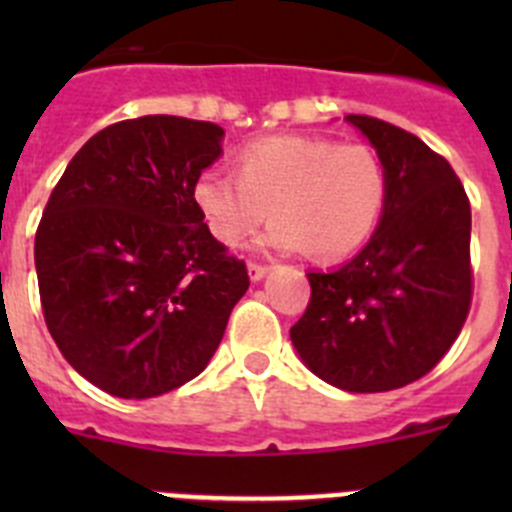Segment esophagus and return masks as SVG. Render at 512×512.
<instances>
[{
    "instance_id": "obj_1",
    "label": "esophagus",
    "mask_w": 512,
    "mask_h": 512,
    "mask_svg": "<svg viewBox=\"0 0 512 512\" xmlns=\"http://www.w3.org/2000/svg\"><path fill=\"white\" fill-rule=\"evenodd\" d=\"M271 266L266 264H248V277H251V282H259V279H264L266 274H269Z\"/></svg>"
}]
</instances>
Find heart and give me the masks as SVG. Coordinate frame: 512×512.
<instances>
[{"instance_id":"heart-1","label":"heart","mask_w":512,"mask_h":512,"mask_svg":"<svg viewBox=\"0 0 512 512\" xmlns=\"http://www.w3.org/2000/svg\"><path fill=\"white\" fill-rule=\"evenodd\" d=\"M387 174L361 143L305 135H271L238 151V176L202 171L194 205L223 246H238L269 217L264 246L338 261L359 251L377 228Z\"/></svg>"}]
</instances>
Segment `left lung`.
<instances>
[{
  "label": "left lung",
  "mask_w": 512,
  "mask_h": 512,
  "mask_svg": "<svg viewBox=\"0 0 512 512\" xmlns=\"http://www.w3.org/2000/svg\"><path fill=\"white\" fill-rule=\"evenodd\" d=\"M387 174L382 220L348 264L310 271V302L292 330L300 359L346 392H387L446 356L472 305V207L451 164L418 135L346 115Z\"/></svg>",
  "instance_id": "obj_1"
}]
</instances>
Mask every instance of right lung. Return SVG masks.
Returning <instances> with one entry per match:
<instances>
[{
  "label": "right lung",
  "instance_id": "1",
  "mask_svg": "<svg viewBox=\"0 0 512 512\" xmlns=\"http://www.w3.org/2000/svg\"><path fill=\"white\" fill-rule=\"evenodd\" d=\"M223 135L174 115L115 122L51 192L35 233L43 318L99 390L146 400L182 387L210 364L246 295V264L194 205Z\"/></svg>",
  "mask_w": 512,
  "mask_h": 512
}]
</instances>
